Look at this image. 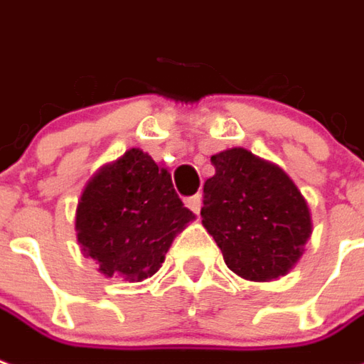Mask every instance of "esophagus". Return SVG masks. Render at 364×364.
<instances>
[{"instance_id": "esophagus-1", "label": "esophagus", "mask_w": 364, "mask_h": 364, "mask_svg": "<svg viewBox=\"0 0 364 364\" xmlns=\"http://www.w3.org/2000/svg\"><path fill=\"white\" fill-rule=\"evenodd\" d=\"M185 205L195 213V215H199L200 213V205H203V199H200V195H193V197H187L185 199Z\"/></svg>"}]
</instances>
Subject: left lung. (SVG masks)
I'll use <instances>...</instances> for the list:
<instances>
[{"mask_svg":"<svg viewBox=\"0 0 364 364\" xmlns=\"http://www.w3.org/2000/svg\"><path fill=\"white\" fill-rule=\"evenodd\" d=\"M215 175L203 187V226L230 270L268 282L288 274L311 236L304 195L278 165L244 147L210 157Z\"/></svg>","mask_w":364,"mask_h":364,"instance_id":"left-lung-1","label":"left lung"}]
</instances>
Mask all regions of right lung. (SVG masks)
<instances>
[{
	"mask_svg": "<svg viewBox=\"0 0 364 364\" xmlns=\"http://www.w3.org/2000/svg\"><path fill=\"white\" fill-rule=\"evenodd\" d=\"M195 218L175 193L171 173L138 147L104 165L76 207V238L104 276H154L173 238Z\"/></svg>",
	"mask_w": 364,
	"mask_h": 364,
	"instance_id": "obj_1",
	"label": "right lung"
}]
</instances>
